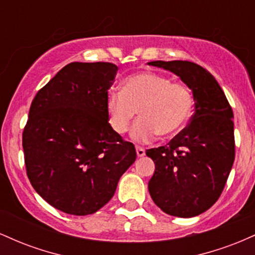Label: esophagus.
<instances>
[{"label":"esophagus","mask_w":255,"mask_h":255,"mask_svg":"<svg viewBox=\"0 0 255 255\" xmlns=\"http://www.w3.org/2000/svg\"><path fill=\"white\" fill-rule=\"evenodd\" d=\"M136 154L137 157L145 156V150L141 147V146H136Z\"/></svg>","instance_id":"34e87169"}]
</instances>
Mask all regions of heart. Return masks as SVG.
I'll list each match as a JSON object with an SVG mask.
<instances>
[{"instance_id": "obj_1", "label": "heart", "mask_w": 255, "mask_h": 255, "mask_svg": "<svg viewBox=\"0 0 255 255\" xmlns=\"http://www.w3.org/2000/svg\"><path fill=\"white\" fill-rule=\"evenodd\" d=\"M193 109V95L188 86L170 79L144 72L125 79L121 92L111 91L107 98L109 124L124 134L139 113L140 120L131 129L134 141L147 142L158 133L176 134L188 121Z\"/></svg>"}]
</instances>
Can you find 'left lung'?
<instances>
[{"mask_svg":"<svg viewBox=\"0 0 255 255\" xmlns=\"http://www.w3.org/2000/svg\"><path fill=\"white\" fill-rule=\"evenodd\" d=\"M181 78L194 97L191 122L165 146L146 150L156 165L148 181L154 204L175 217L209 210L223 192L235 159L234 114L216 79L189 61H152Z\"/></svg>","mask_w":255,"mask_h":255,"instance_id":"obj_1","label":"left lung"}]
</instances>
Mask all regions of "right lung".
I'll list each match as a JSON object with an SVG mask.
<instances>
[{
	"label": "right lung",
	"mask_w": 255,
	"mask_h": 255,
	"mask_svg": "<svg viewBox=\"0 0 255 255\" xmlns=\"http://www.w3.org/2000/svg\"><path fill=\"white\" fill-rule=\"evenodd\" d=\"M118 69L109 62H72L32 101L22 131L26 174L46 203L68 215L102 209L136 158L108 118V90Z\"/></svg>",
	"instance_id": "add662e5"
}]
</instances>
